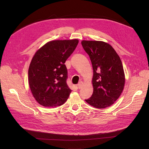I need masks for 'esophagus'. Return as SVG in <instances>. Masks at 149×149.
<instances>
[{"instance_id":"obj_1","label":"esophagus","mask_w":149,"mask_h":149,"mask_svg":"<svg viewBox=\"0 0 149 149\" xmlns=\"http://www.w3.org/2000/svg\"><path fill=\"white\" fill-rule=\"evenodd\" d=\"M83 81H79V83L78 84V88H79V89H80V88H81V87L83 86Z\"/></svg>"}]
</instances>
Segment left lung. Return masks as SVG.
<instances>
[{
	"instance_id": "left-lung-1",
	"label": "left lung",
	"mask_w": 149,
	"mask_h": 149,
	"mask_svg": "<svg viewBox=\"0 0 149 149\" xmlns=\"http://www.w3.org/2000/svg\"><path fill=\"white\" fill-rule=\"evenodd\" d=\"M81 45L89 56L93 69V93L85 101L97 109L109 107L119 98L124 88L125 78L120 58L106 42L83 40Z\"/></svg>"
}]
</instances>
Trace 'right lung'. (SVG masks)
Listing matches in <instances>:
<instances>
[{
	"label": "right lung",
	"mask_w": 149,
	"mask_h": 149,
	"mask_svg": "<svg viewBox=\"0 0 149 149\" xmlns=\"http://www.w3.org/2000/svg\"><path fill=\"white\" fill-rule=\"evenodd\" d=\"M78 39L53 40L35 52L29 68V86L35 100L45 107L62 105L71 90L65 65L77 47Z\"/></svg>",
	"instance_id": "right-lung-1"
}]
</instances>
